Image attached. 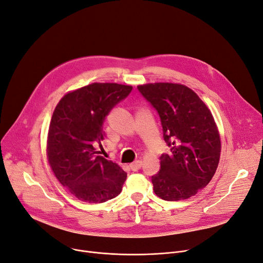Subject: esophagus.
<instances>
[{
  "label": "esophagus",
  "mask_w": 263,
  "mask_h": 263,
  "mask_svg": "<svg viewBox=\"0 0 263 263\" xmlns=\"http://www.w3.org/2000/svg\"><path fill=\"white\" fill-rule=\"evenodd\" d=\"M141 166H142V161H141V160H138V161H135V162L130 164V168L132 171H139L141 168Z\"/></svg>",
  "instance_id": "34e87169"
}]
</instances>
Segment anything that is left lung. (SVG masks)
<instances>
[{
	"label": "left lung",
	"instance_id": "obj_1",
	"mask_svg": "<svg viewBox=\"0 0 263 263\" xmlns=\"http://www.w3.org/2000/svg\"><path fill=\"white\" fill-rule=\"evenodd\" d=\"M157 109L171 153L160 157L154 191L165 201L185 200L206 186L219 163L221 142L211 110L185 85L155 83L138 86Z\"/></svg>",
	"mask_w": 263,
	"mask_h": 263
}]
</instances>
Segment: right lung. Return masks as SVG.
Wrapping results in <instances>:
<instances>
[{
  "instance_id": "obj_1",
  "label": "right lung",
  "mask_w": 263,
  "mask_h": 263,
  "mask_svg": "<svg viewBox=\"0 0 263 263\" xmlns=\"http://www.w3.org/2000/svg\"><path fill=\"white\" fill-rule=\"evenodd\" d=\"M132 86L93 83L67 92L57 104L49 124L46 154L54 176L71 195L103 203L121 192L127 173L98 156L103 123L110 109L127 98Z\"/></svg>"
}]
</instances>
